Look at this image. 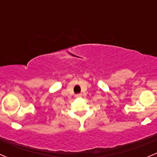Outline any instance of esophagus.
Segmentation results:
<instances>
[{"instance_id": "obj_1", "label": "esophagus", "mask_w": 157, "mask_h": 157, "mask_svg": "<svg viewBox=\"0 0 157 157\" xmlns=\"http://www.w3.org/2000/svg\"><path fill=\"white\" fill-rule=\"evenodd\" d=\"M75 96H76V97H81L82 94H81V93H79V94L75 95Z\"/></svg>"}]
</instances>
